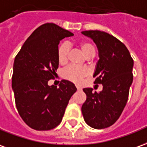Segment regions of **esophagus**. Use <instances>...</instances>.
<instances>
[{"label":"esophagus","instance_id":"34e87169","mask_svg":"<svg viewBox=\"0 0 147 147\" xmlns=\"http://www.w3.org/2000/svg\"><path fill=\"white\" fill-rule=\"evenodd\" d=\"M77 87V90H82V88H81V87H79V86H76Z\"/></svg>","mask_w":147,"mask_h":147}]
</instances>
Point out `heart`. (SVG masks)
<instances>
[{"label": "heart", "mask_w": 147, "mask_h": 147, "mask_svg": "<svg viewBox=\"0 0 147 147\" xmlns=\"http://www.w3.org/2000/svg\"><path fill=\"white\" fill-rule=\"evenodd\" d=\"M80 49L87 58H92L96 54L94 45L90 41H82L79 45ZM70 45L67 42L61 44L57 49V57L61 64L67 62ZM89 74V71L86 68H79L74 65H69L63 70V77L65 79L69 80L74 83H80Z\"/></svg>", "instance_id": "b5f03b06"}]
</instances>
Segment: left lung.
Masks as SVG:
<instances>
[{
	"instance_id": "obj_1",
	"label": "left lung",
	"mask_w": 147,
	"mask_h": 147,
	"mask_svg": "<svg viewBox=\"0 0 147 147\" xmlns=\"http://www.w3.org/2000/svg\"><path fill=\"white\" fill-rule=\"evenodd\" d=\"M98 47L99 60L96 65L94 83L102 90L94 92L84 88L86 100L82 106L84 120L94 129L112 126L122 113L133 82L134 61L126 45L109 33L99 30L82 31Z\"/></svg>"
}]
</instances>
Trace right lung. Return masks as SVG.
<instances>
[{
  "instance_id": "right-lung-1",
  "label": "right lung",
  "mask_w": 147,
  "mask_h": 147,
  "mask_svg": "<svg viewBox=\"0 0 147 147\" xmlns=\"http://www.w3.org/2000/svg\"><path fill=\"white\" fill-rule=\"evenodd\" d=\"M74 33L53 23L39 26L28 37L15 57L12 88L23 121L32 129L49 130L61 122L74 84L61 80L59 87L49 86L58 68V45Z\"/></svg>"
}]
</instances>
